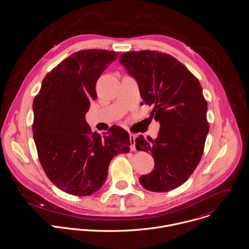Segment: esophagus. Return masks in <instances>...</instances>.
<instances>
[{
  "mask_svg": "<svg viewBox=\"0 0 249 249\" xmlns=\"http://www.w3.org/2000/svg\"><path fill=\"white\" fill-rule=\"evenodd\" d=\"M130 142H131V149L135 151L136 150V137H135V135H130Z\"/></svg>",
  "mask_w": 249,
  "mask_h": 249,
  "instance_id": "obj_1",
  "label": "esophagus"
}]
</instances>
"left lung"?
<instances>
[{
    "instance_id": "1",
    "label": "left lung",
    "mask_w": 249,
    "mask_h": 249,
    "mask_svg": "<svg viewBox=\"0 0 249 249\" xmlns=\"http://www.w3.org/2000/svg\"><path fill=\"white\" fill-rule=\"evenodd\" d=\"M119 61L136 79L142 105L153 107L150 118L160 122L155 140H136V148L155 160L140 183L151 192L172 191L189 179L203 155L209 123L202 87L183 63L164 53L132 51L122 53Z\"/></svg>"
}]
</instances>
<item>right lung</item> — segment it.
<instances>
[{
    "instance_id": "add662e5",
    "label": "right lung",
    "mask_w": 249,
    "mask_h": 249,
    "mask_svg": "<svg viewBox=\"0 0 249 249\" xmlns=\"http://www.w3.org/2000/svg\"><path fill=\"white\" fill-rule=\"evenodd\" d=\"M116 52L78 51L57 64L42 81L35 97L34 140L41 166L59 190L76 196L96 193L108 165L118 154L129 153V134L118 126L100 135L86 122L96 83L117 58Z\"/></svg>"
}]
</instances>
